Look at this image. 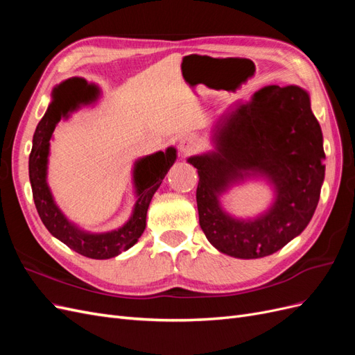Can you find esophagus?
Returning a JSON list of instances; mask_svg holds the SVG:
<instances>
[{
  "mask_svg": "<svg viewBox=\"0 0 355 355\" xmlns=\"http://www.w3.org/2000/svg\"><path fill=\"white\" fill-rule=\"evenodd\" d=\"M198 148H200V144H198V139L196 136H185V137H182L179 142V149L184 155H189L192 153H196Z\"/></svg>",
  "mask_w": 355,
  "mask_h": 355,
  "instance_id": "34e87169",
  "label": "esophagus"
}]
</instances>
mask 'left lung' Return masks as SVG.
I'll list each match as a JSON object with an SVG mask.
<instances>
[{"label":"left lung","instance_id":"1","mask_svg":"<svg viewBox=\"0 0 355 355\" xmlns=\"http://www.w3.org/2000/svg\"><path fill=\"white\" fill-rule=\"evenodd\" d=\"M213 132L216 151L188 159L200 176V227L225 254H272L306 228L324 180L323 135L309 96L297 85H266L220 118ZM249 175L270 180L276 201L259 218L235 220L221 210L218 196Z\"/></svg>","mask_w":355,"mask_h":355}]
</instances>
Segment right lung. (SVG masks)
<instances>
[{
    "label": "right lung",
    "mask_w": 355,
    "mask_h": 355,
    "mask_svg": "<svg viewBox=\"0 0 355 355\" xmlns=\"http://www.w3.org/2000/svg\"><path fill=\"white\" fill-rule=\"evenodd\" d=\"M99 90L87 84L83 78H69L59 84L53 90V101L38 123L32 151L29 155V180L32 196L37 211L42 223L51 235L65 243L69 249L77 253L92 257V259H110L121 252L130 249L139 240L146 227V211L155 191L167 175L168 168L176 159V149L167 148L166 153H155L136 161L133 170V180L136 187L137 201L135 204L132 218L121 228L90 234L81 231L71 223L56 206L47 185V158L50 149V139L56 124L62 118H68L69 112L78 110L81 103H90L98 98Z\"/></svg>",
    "instance_id": "obj_1"
}]
</instances>
